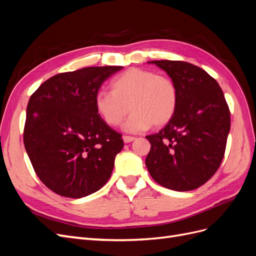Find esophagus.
I'll return each mask as SVG.
<instances>
[{"label":"esophagus","mask_w":256,"mask_h":256,"mask_svg":"<svg viewBox=\"0 0 256 256\" xmlns=\"http://www.w3.org/2000/svg\"><path fill=\"white\" fill-rule=\"evenodd\" d=\"M122 140H124V142H125V143H130V142L134 141L136 138L134 136H122Z\"/></svg>","instance_id":"34e87169"}]
</instances>
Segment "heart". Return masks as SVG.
Listing matches in <instances>:
<instances>
[{"mask_svg":"<svg viewBox=\"0 0 256 256\" xmlns=\"http://www.w3.org/2000/svg\"><path fill=\"white\" fill-rule=\"evenodd\" d=\"M111 92L100 90L95 97L96 111L106 125L116 127L131 110L124 125L128 132H142L171 122L178 104V90L168 76L130 68L110 83Z\"/></svg>","mask_w":256,"mask_h":256,"instance_id":"heart-1","label":"heart"}]
</instances>
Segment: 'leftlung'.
<instances>
[{"label": "left lung", "mask_w": 256, "mask_h": 256, "mask_svg": "<svg viewBox=\"0 0 256 256\" xmlns=\"http://www.w3.org/2000/svg\"><path fill=\"white\" fill-rule=\"evenodd\" d=\"M178 90L176 112L152 144L145 164L154 182L175 191H190L210 180L226 152L230 114L223 92L204 69L182 60H152Z\"/></svg>", "instance_id": "left-lung-1"}]
</instances>
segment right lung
I'll return each mask as SVG.
<instances>
[{
    "instance_id": "obj_1",
    "label": "right lung",
    "mask_w": 256,
    "mask_h": 256,
    "mask_svg": "<svg viewBox=\"0 0 256 256\" xmlns=\"http://www.w3.org/2000/svg\"><path fill=\"white\" fill-rule=\"evenodd\" d=\"M122 68L86 67L58 74L30 96L23 142L35 173L56 194L80 198L109 180L124 141L97 113L95 97Z\"/></svg>"
}]
</instances>
